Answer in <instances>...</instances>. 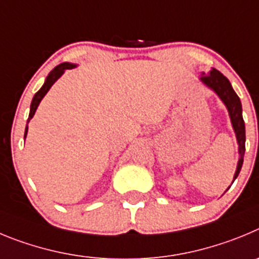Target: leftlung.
Segmentation results:
<instances>
[{
    "mask_svg": "<svg viewBox=\"0 0 259 259\" xmlns=\"http://www.w3.org/2000/svg\"><path fill=\"white\" fill-rule=\"evenodd\" d=\"M200 81L206 88L213 90L220 97L221 101L223 102V104H225L228 111V116H230V120H231L232 129H234L235 135H236V141L237 144H239V161H237L236 171L234 174V181H232V183H234L235 179L239 176L241 166H243L244 153H245V124H244L243 120V107H241V102H240V98L237 97L235 90L232 89V85L228 81V78L225 77L215 68H211L208 73L202 72L201 76H200Z\"/></svg>",
    "mask_w": 259,
    "mask_h": 259,
    "instance_id": "8db88e82",
    "label": "left lung"
}]
</instances>
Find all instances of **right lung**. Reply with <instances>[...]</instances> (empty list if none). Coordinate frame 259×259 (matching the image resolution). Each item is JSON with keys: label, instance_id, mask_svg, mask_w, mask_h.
Instances as JSON below:
<instances>
[{"label": "right lung", "instance_id": "add662e5", "mask_svg": "<svg viewBox=\"0 0 259 259\" xmlns=\"http://www.w3.org/2000/svg\"><path fill=\"white\" fill-rule=\"evenodd\" d=\"M76 67H77V64H73V63H68V62L62 63V64H59V66L55 67V68L48 74V77H46V80H45V82H44L42 88H41V89H39L38 92L34 94L33 99H32L31 109H29V116H28L27 126H25V132H24V139H25V137H27V133H28V122L31 121V118L33 117L34 113H36V109H37V107H38L39 102L42 101V98L45 97L46 93L50 90L51 86L54 85L55 81H57L58 78H59L60 76L64 73V72H66V69H72V68H76Z\"/></svg>", "mask_w": 259, "mask_h": 259}]
</instances>
